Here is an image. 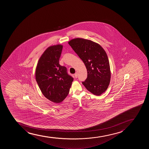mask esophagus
Wrapping results in <instances>:
<instances>
[{
	"mask_svg": "<svg viewBox=\"0 0 149 149\" xmlns=\"http://www.w3.org/2000/svg\"><path fill=\"white\" fill-rule=\"evenodd\" d=\"M74 77H75V78H77V77H78V73H77V72L74 74Z\"/></svg>",
	"mask_w": 149,
	"mask_h": 149,
	"instance_id": "obj_1",
	"label": "esophagus"
}]
</instances>
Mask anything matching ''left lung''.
Returning <instances> with one entry per match:
<instances>
[{
	"label": "left lung",
	"instance_id": "8db88e82",
	"mask_svg": "<svg viewBox=\"0 0 149 149\" xmlns=\"http://www.w3.org/2000/svg\"><path fill=\"white\" fill-rule=\"evenodd\" d=\"M68 44L86 65L88 77L82 84L94 95H100L109 86L111 74L109 61L104 49L91 40L76 38Z\"/></svg>",
	"mask_w": 149,
	"mask_h": 149
}]
</instances>
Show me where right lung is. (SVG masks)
<instances>
[{
    "instance_id": "right-lung-1",
    "label": "right lung",
    "mask_w": 149,
    "mask_h": 149,
    "mask_svg": "<svg viewBox=\"0 0 149 149\" xmlns=\"http://www.w3.org/2000/svg\"><path fill=\"white\" fill-rule=\"evenodd\" d=\"M63 45L51 46L38 60L36 79L43 95L54 103H60L69 93L73 78L68 75L66 67L59 64Z\"/></svg>"
}]
</instances>
